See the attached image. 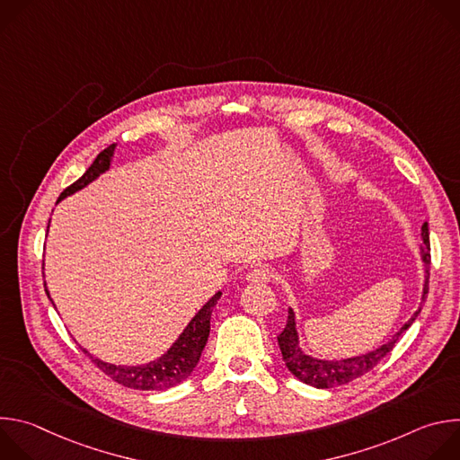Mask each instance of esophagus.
<instances>
[{
	"mask_svg": "<svg viewBox=\"0 0 460 460\" xmlns=\"http://www.w3.org/2000/svg\"><path fill=\"white\" fill-rule=\"evenodd\" d=\"M245 280H247V282H252V284H268V282L271 280V270L266 268V266L252 268V270L245 275Z\"/></svg>",
	"mask_w": 460,
	"mask_h": 460,
	"instance_id": "obj_1",
	"label": "esophagus"
}]
</instances>
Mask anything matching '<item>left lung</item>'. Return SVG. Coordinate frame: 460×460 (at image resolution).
I'll use <instances>...</instances> for the list:
<instances>
[{
	"label": "left lung",
	"mask_w": 460,
	"mask_h": 460,
	"mask_svg": "<svg viewBox=\"0 0 460 460\" xmlns=\"http://www.w3.org/2000/svg\"><path fill=\"white\" fill-rule=\"evenodd\" d=\"M422 240H424V245L420 247V252H422V261L426 266V280H424V291H422V302H424L426 295H428V286H429V264H431L428 222H424V226H422ZM419 313H420V307L401 327V332L395 333V337H393L387 344L380 346L375 351H369V353L360 355V357L344 358V360H318V358H313V357L305 355L298 348V333H296V323H295V313H293V309H289L288 323L284 327V332L279 335V346H280L282 358H284L288 369L298 380H302L304 384H309L313 387H318V389L335 387V385L348 384V382L366 375L367 371H371L393 348H395L401 335L415 322Z\"/></svg>",
	"instance_id": "obj_1"
}]
</instances>
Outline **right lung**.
<instances>
[{"instance_id": "add662e5", "label": "right lung", "mask_w": 460, "mask_h": 460, "mask_svg": "<svg viewBox=\"0 0 460 460\" xmlns=\"http://www.w3.org/2000/svg\"><path fill=\"white\" fill-rule=\"evenodd\" d=\"M114 147H116V144L103 149L96 156L93 165L85 171V174L59 194L58 202L63 200L65 196H69V194L84 189L87 183L96 180L102 172H105L111 165ZM43 286H47V284H43ZM47 295H49V291H47ZM220 296H222V293L218 291L199 313L192 316V320L187 323L183 333L171 346V349L158 360H153L146 366H114V364L103 362L100 358H94L85 349H84V353H87L91 357V360L107 376H111L114 382H118L125 387L142 389V391H164L172 385H178L192 373V369L200 360V355L208 344V337L211 332V313Z\"/></svg>"}]
</instances>
